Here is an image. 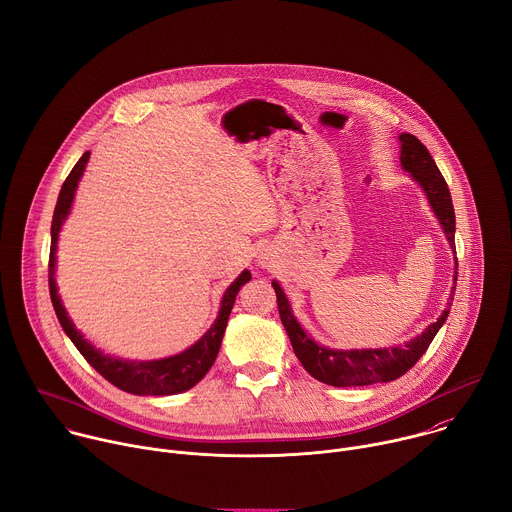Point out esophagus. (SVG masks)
Masks as SVG:
<instances>
[{"mask_svg": "<svg viewBox=\"0 0 512 512\" xmlns=\"http://www.w3.org/2000/svg\"><path fill=\"white\" fill-rule=\"evenodd\" d=\"M262 264H264V262H262Z\"/></svg>", "mask_w": 512, "mask_h": 512, "instance_id": "1", "label": "esophagus"}]
</instances>
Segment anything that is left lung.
Here are the masks:
<instances>
[{"mask_svg": "<svg viewBox=\"0 0 512 512\" xmlns=\"http://www.w3.org/2000/svg\"><path fill=\"white\" fill-rule=\"evenodd\" d=\"M401 143V167L410 173L420 187L424 189L430 208L436 214L446 240L450 242L454 250V232H456V216H454V206H452V197L448 183L444 181L436 161L432 159L430 151L426 145L410 135V133H401L399 135ZM456 252V250H454ZM458 278V260L454 268V280ZM274 292H276V302H278V313L280 321L288 333V339L292 343L294 355L302 363V367L309 371L315 379L333 385V387H357V385H373V383H387L397 377H401L405 371H410L418 359L428 351L430 343L434 341L436 333L442 329L450 315V306L438 317L436 323H432L422 335L414 337L412 341H407L397 347H383V349H331L323 347L317 341H313L309 335L304 333L296 317L292 315L290 302L282 290V286L272 280ZM454 288L452 286V296L454 298Z\"/></svg>", "mask_w": 512, "mask_h": 512, "instance_id": "8db88e82", "label": "left lung"}]
</instances>
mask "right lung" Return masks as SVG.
Here are the masks:
<instances>
[{"label":"right lung","mask_w":512,"mask_h":512,"mask_svg":"<svg viewBox=\"0 0 512 512\" xmlns=\"http://www.w3.org/2000/svg\"><path fill=\"white\" fill-rule=\"evenodd\" d=\"M90 153L86 151L78 163L72 167L70 175L66 177V181L62 183L58 201H56V210H54V218H52V242H50V264H48V282H50V298L54 304L56 317L64 329V333L70 337V341L74 343V347L80 351V355L102 375L107 381H111L115 387L133 393V395H175L181 391L191 389L195 383H199L210 371V367L214 365L224 333H226V325L232 313V306L236 302V294L240 292V288L250 282L252 274L250 270H244L224 292L222 298V306L218 319L214 321V325L208 329V333L203 335L195 345H191L189 349L181 351L179 355L173 357H165V359H153V361H129V359H119V357H111L105 355L100 349H96L92 343H88L84 339V335L74 327V323L70 321L64 304L58 296V288H56V242H58V234L60 228L64 224V220L70 214L72 201H74V193L78 187V181L84 173V167L88 163Z\"/></svg>","instance_id":"obj_1"}]
</instances>
